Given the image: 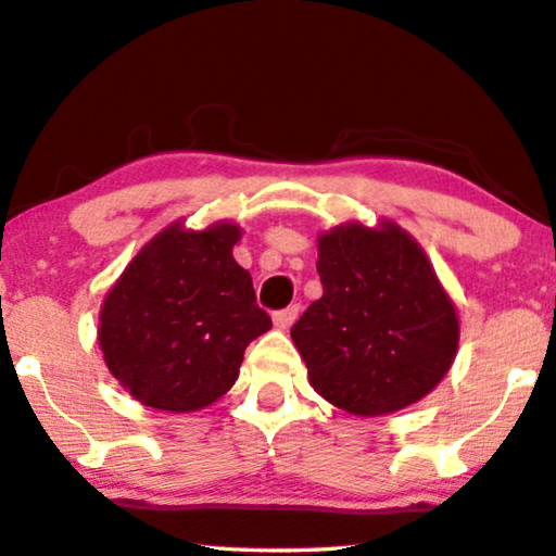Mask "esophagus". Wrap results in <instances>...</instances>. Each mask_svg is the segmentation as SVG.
I'll return each instance as SVG.
<instances>
[{"mask_svg": "<svg viewBox=\"0 0 556 556\" xmlns=\"http://www.w3.org/2000/svg\"><path fill=\"white\" fill-rule=\"evenodd\" d=\"M296 315H300V307H296V304H292V307L275 312V315H271V319H275V327H279V330H287V327H292Z\"/></svg>", "mask_w": 556, "mask_h": 556, "instance_id": "1", "label": "esophagus"}]
</instances>
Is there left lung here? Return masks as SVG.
<instances>
[{
    "label": "left lung",
    "instance_id": "obj_1",
    "mask_svg": "<svg viewBox=\"0 0 556 556\" xmlns=\"http://www.w3.org/2000/svg\"><path fill=\"white\" fill-rule=\"evenodd\" d=\"M323 296L292 327L309 386L359 418L418 403L458 353V312L416 239L390 218L317 237Z\"/></svg>",
    "mask_w": 556,
    "mask_h": 556
}]
</instances>
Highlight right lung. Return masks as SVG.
I'll return each instance as SVG.
<instances>
[{"label": "right lung", "instance_id": "obj_1", "mask_svg": "<svg viewBox=\"0 0 556 556\" xmlns=\"http://www.w3.org/2000/svg\"><path fill=\"white\" fill-rule=\"evenodd\" d=\"M239 224L155 233L108 289L98 342L123 390L155 410L193 413L239 378L244 350L271 327L252 275L233 260Z\"/></svg>", "mask_w": 556, "mask_h": 556}]
</instances>
